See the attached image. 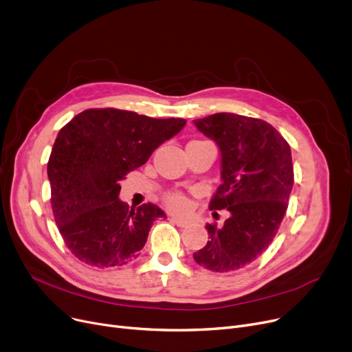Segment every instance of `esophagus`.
<instances>
[{
    "label": "esophagus",
    "instance_id": "esophagus-1",
    "mask_svg": "<svg viewBox=\"0 0 352 352\" xmlns=\"http://www.w3.org/2000/svg\"><path fill=\"white\" fill-rule=\"evenodd\" d=\"M168 219L171 221V223H174V224H177L178 227H181V228H184V227H187L188 224H190V221L188 219H184V218H178V217H168Z\"/></svg>",
    "mask_w": 352,
    "mask_h": 352
}]
</instances>
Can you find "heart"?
<instances>
[{"instance_id": "1", "label": "heart", "mask_w": 352, "mask_h": 352, "mask_svg": "<svg viewBox=\"0 0 352 352\" xmlns=\"http://www.w3.org/2000/svg\"><path fill=\"white\" fill-rule=\"evenodd\" d=\"M164 202L166 208L174 212H184L188 208V199L179 191H170L164 195Z\"/></svg>"}]
</instances>
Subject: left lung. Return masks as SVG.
<instances>
[{
	"label": "left lung",
	"instance_id": "left-lung-1",
	"mask_svg": "<svg viewBox=\"0 0 352 352\" xmlns=\"http://www.w3.org/2000/svg\"><path fill=\"white\" fill-rule=\"evenodd\" d=\"M221 151V186L210 210H228L224 226L207 224L210 241L194 252L201 267L232 272L255 261L272 243L294 186L291 148L267 121L231 113L194 120Z\"/></svg>",
	"mask_w": 352,
	"mask_h": 352
}]
</instances>
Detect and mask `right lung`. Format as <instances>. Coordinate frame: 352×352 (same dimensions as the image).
Listing matches in <instances>:
<instances>
[{
	"label": "right lung",
	"instance_id": "1",
	"mask_svg": "<svg viewBox=\"0 0 352 352\" xmlns=\"http://www.w3.org/2000/svg\"><path fill=\"white\" fill-rule=\"evenodd\" d=\"M186 122L92 108L60 129L47 166L51 207L65 245L80 261L108 268L140 255L154 221L166 215L151 202L129 208L118 198L120 181Z\"/></svg>",
	"mask_w": 352,
	"mask_h": 352
}]
</instances>
